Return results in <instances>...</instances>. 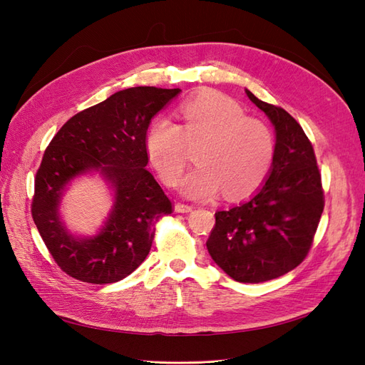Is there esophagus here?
<instances>
[{
    "label": "esophagus",
    "mask_w": 365,
    "mask_h": 365,
    "mask_svg": "<svg viewBox=\"0 0 365 365\" xmlns=\"http://www.w3.org/2000/svg\"><path fill=\"white\" fill-rule=\"evenodd\" d=\"M192 205H189V204H184V202H176L175 204V212L176 213H189V212H192Z\"/></svg>",
    "instance_id": "esophagus-1"
}]
</instances>
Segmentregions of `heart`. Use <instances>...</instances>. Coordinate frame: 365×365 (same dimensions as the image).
<instances>
[{"label": "heart", "instance_id": "heart-1", "mask_svg": "<svg viewBox=\"0 0 365 365\" xmlns=\"http://www.w3.org/2000/svg\"><path fill=\"white\" fill-rule=\"evenodd\" d=\"M181 125L157 117L146 132V152L165 185H175L200 145V163L185 175L182 192L208 200L224 190L227 200H242L264 181L274 160V137L262 120L220 93H204L180 106Z\"/></svg>", "mask_w": 365, "mask_h": 365}]
</instances>
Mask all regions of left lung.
<instances>
[{"label":"left lung","instance_id":"left-lung-1","mask_svg":"<svg viewBox=\"0 0 365 365\" xmlns=\"http://www.w3.org/2000/svg\"><path fill=\"white\" fill-rule=\"evenodd\" d=\"M245 93L275 129L274 160L256 195L215 213L207 250L233 280L260 283L304 260L323 213L324 193L312 143L297 120L283 108Z\"/></svg>","mask_w":365,"mask_h":365}]
</instances>
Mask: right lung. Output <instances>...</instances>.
I'll return each instance as SVG.
<instances>
[{"instance_id":"right-lung-1","label":"right lung","mask_w":365,"mask_h":365,"mask_svg":"<svg viewBox=\"0 0 365 365\" xmlns=\"http://www.w3.org/2000/svg\"><path fill=\"white\" fill-rule=\"evenodd\" d=\"M181 93L180 88L134 86L73 115L50 141L35 178L31 216L63 272L94 284L134 272L150 251L155 224L172 202L146 169L150 120ZM97 171L115 192V204L96 237L66 230L58 207L71 181Z\"/></svg>"}]
</instances>
